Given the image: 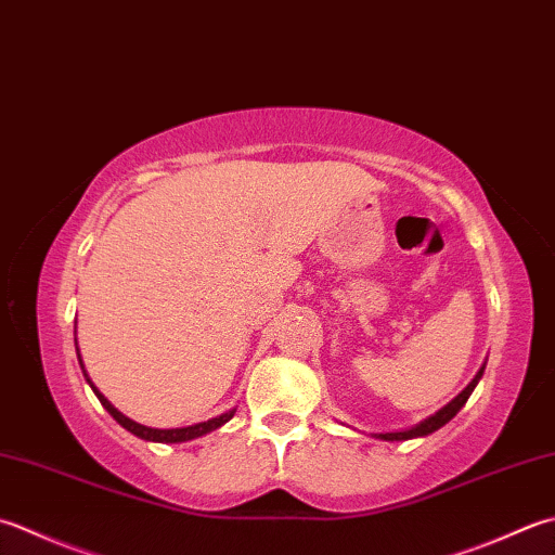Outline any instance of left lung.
<instances>
[{"instance_id":"8db88e82","label":"left lung","mask_w":555,"mask_h":555,"mask_svg":"<svg viewBox=\"0 0 555 555\" xmlns=\"http://www.w3.org/2000/svg\"><path fill=\"white\" fill-rule=\"evenodd\" d=\"M486 367V365H483ZM483 367L479 373H476V377L472 379L469 385H466L462 392L454 397L448 406H442L440 411H436V414L433 416H428L426 421H421V423H416L414 428H409V430H397V433H375V438H379V440H411V438H423V436H430V433H436L438 428H442L444 423L448 421H452L454 416H457V411L466 404V399L472 397V392H474V387L479 385V379H481V375H483Z\"/></svg>"}]
</instances>
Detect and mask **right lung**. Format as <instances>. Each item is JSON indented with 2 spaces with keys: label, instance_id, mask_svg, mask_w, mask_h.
Returning <instances> with one entry per match:
<instances>
[{
  "label": "right lung",
  "instance_id": "obj_1",
  "mask_svg": "<svg viewBox=\"0 0 555 555\" xmlns=\"http://www.w3.org/2000/svg\"><path fill=\"white\" fill-rule=\"evenodd\" d=\"M76 353H79V349H76ZM79 363H81V361H79ZM81 371H83V363H81ZM83 375H86V373H83ZM86 383L91 385V389L95 392L98 401H101V404L107 409V414H111V416L119 423V426L127 428L129 433H134L137 438L149 440V442H188V440H194V438H202V436H206V433L221 428L223 423L231 421L233 414H235V409H231V411H225V414H221V416L209 418V421H204V423H194V426H188V428H168V430L149 428V426H141V423H137V421H132V418H127L125 414H119V411L111 404V401H107V399L93 387L89 375H86Z\"/></svg>",
  "mask_w": 555,
  "mask_h": 555
}]
</instances>
